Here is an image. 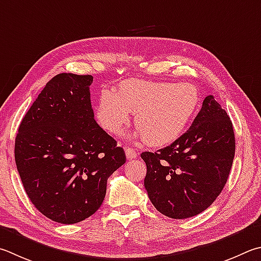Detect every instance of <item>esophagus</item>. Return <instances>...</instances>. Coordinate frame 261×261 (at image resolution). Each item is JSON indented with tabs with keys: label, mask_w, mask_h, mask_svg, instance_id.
<instances>
[{
	"label": "esophagus",
	"mask_w": 261,
	"mask_h": 261,
	"mask_svg": "<svg viewBox=\"0 0 261 261\" xmlns=\"http://www.w3.org/2000/svg\"><path fill=\"white\" fill-rule=\"evenodd\" d=\"M125 154H126V158L129 159V160L136 159L137 156H138V154H137V151L135 149L130 148V147H126V148H125Z\"/></svg>",
	"instance_id": "obj_1"
}]
</instances>
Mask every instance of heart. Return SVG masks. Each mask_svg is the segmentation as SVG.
<instances>
[{
	"instance_id": "1",
	"label": "heart",
	"mask_w": 261,
	"mask_h": 261,
	"mask_svg": "<svg viewBox=\"0 0 261 261\" xmlns=\"http://www.w3.org/2000/svg\"><path fill=\"white\" fill-rule=\"evenodd\" d=\"M191 83L125 80L117 91L102 90L96 106L99 124L112 135L121 134L136 114V126L150 146L173 143L186 129L198 105Z\"/></svg>"
}]
</instances>
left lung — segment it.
Returning a JSON list of instances; mask_svg holds the SVG:
<instances>
[{"mask_svg": "<svg viewBox=\"0 0 261 261\" xmlns=\"http://www.w3.org/2000/svg\"><path fill=\"white\" fill-rule=\"evenodd\" d=\"M235 155L233 124L213 96L185 134L155 153L144 151L145 188L156 210L173 219L194 217L219 196Z\"/></svg>", "mask_w": 261, "mask_h": 261, "instance_id": "8db88e82", "label": "left lung"}]
</instances>
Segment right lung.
Returning a JSON list of instances; mask_svg holds the SVG:
<instances>
[{
	"label": "right lung",
	"instance_id": "right-lung-1",
	"mask_svg": "<svg viewBox=\"0 0 261 261\" xmlns=\"http://www.w3.org/2000/svg\"><path fill=\"white\" fill-rule=\"evenodd\" d=\"M91 75L61 73L46 83L23 116L15 159L31 202L49 219L76 224L92 216L107 179L125 153L94 120Z\"/></svg>",
	"mask_w": 261,
	"mask_h": 261
}]
</instances>
